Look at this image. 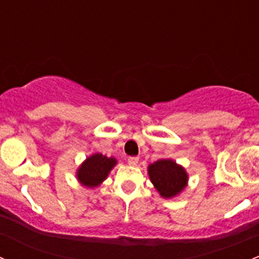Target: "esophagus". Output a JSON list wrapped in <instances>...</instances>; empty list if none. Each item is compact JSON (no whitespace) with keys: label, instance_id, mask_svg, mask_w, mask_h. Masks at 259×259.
I'll use <instances>...</instances> for the list:
<instances>
[{"label":"esophagus","instance_id":"1","mask_svg":"<svg viewBox=\"0 0 259 259\" xmlns=\"http://www.w3.org/2000/svg\"><path fill=\"white\" fill-rule=\"evenodd\" d=\"M138 161H139V158H138V156H129V158H127V163H129V165L135 166L138 164Z\"/></svg>","mask_w":259,"mask_h":259}]
</instances>
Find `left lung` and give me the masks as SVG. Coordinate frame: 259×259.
<instances>
[{"mask_svg":"<svg viewBox=\"0 0 259 259\" xmlns=\"http://www.w3.org/2000/svg\"><path fill=\"white\" fill-rule=\"evenodd\" d=\"M148 171L151 183L164 198L176 197L187 185L185 170L170 159H161L150 164Z\"/></svg>","mask_w":259,"mask_h":259,"instance_id":"8db88e82","label":"left lung"}]
</instances>
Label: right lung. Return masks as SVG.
Returning <instances> with one entry per match:
<instances>
[{"instance_id":"1","label":"right lung","mask_w":259,"mask_h":259,"mask_svg":"<svg viewBox=\"0 0 259 259\" xmlns=\"http://www.w3.org/2000/svg\"><path fill=\"white\" fill-rule=\"evenodd\" d=\"M116 164V159L108 158L103 154H95L86 159L77 170V178L86 187H96L108 177L109 171Z\"/></svg>"}]
</instances>
